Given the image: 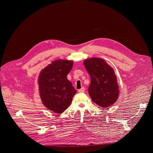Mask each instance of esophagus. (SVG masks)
I'll list each match as a JSON object with an SVG mask.
<instances>
[{
    "instance_id": "obj_1",
    "label": "esophagus",
    "mask_w": 153,
    "mask_h": 153,
    "mask_svg": "<svg viewBox=\"0 0 153 153\" xmlns=\"http://www.w3.org/2000/svg\"><path fill=\"white\" fill-rule=\"evenodd\" d=\"M85 92V89L84 87H82L81 89H80L78 90V92Z\"/></svg>"
}]
</instances>
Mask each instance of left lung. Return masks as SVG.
<instances>
[{
    "label": "left lung",
    "instance_id": "1",
    "mask_svg": "<svg viewBox=\"0 0 153 153\" xmlns=\"http://www.w3.org/2000/svg\"><path fill=\"white\" fill-rule=\"evenodd\" d=\"M84 64L91 76L88 92L92 100L103 108L113 105L119 97V86L114 69L99 58L86 59Z\"/></svg>",
    "mask_w": 153,
    "mask_h": 153
}]
</instances>
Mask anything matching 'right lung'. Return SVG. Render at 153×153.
I'll return each mask as SVG.
<instances>
[{
  "label": "right lung",
  "instance_id": "obj_1",
  "mask_svg": "<svg viewBox=\"0 0 153 153\" xmlns=\"http://www.w3.org/2000/svg\"><path fill=\"white\" fill-rule=\"evenodd\" d=\"M73 61L57 59L45 67L38 77L39 96L43 105L60 114L71 105L76 90L67 78Z\"/></svg>",
  "mask_w": 153,
  "mask_h": 153
}]
</instances>
